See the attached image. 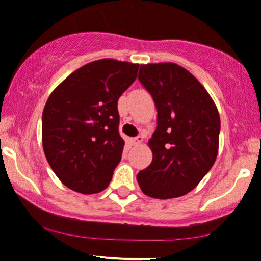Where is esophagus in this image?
I'll list each match as a JSON object with an SVG mask.
<instances>
[{
	"label": "esophagus",
	"mask_w": 261,
	"mask_h": 261,
	"mask_svg": "<svg viewBox=\"0 0 261 261\" xmlns=\"http://www.w3.org/2000/svg\"><path fill=\"white\" fill-rule=\"evenodd\" d=\"M130 142H131V145H134V146H136V145L141 144V142H142V136H138V138L130 139Z\"/></svg>",
	"instance_id": "34e87169"
}]
</instances>
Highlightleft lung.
Segmentation results:
<instances>
[{"mask_svg": "<svg viewBox=\"0 0 261 261\" xmlns=\"http://www.w3.org/2000/svg\"><path fill=\"white\" fill-rule=\"evenodd\" d=\"M139 81L158 109L152 161L138 174L147 196L172 199L196 188L218 156L220 116L201 84L171 62L141 65Z\"/></svg>", "mask_w": 261, "mask_h": 261, "instance_id": "8db88e82", "label": "left lung"}]
</instances>
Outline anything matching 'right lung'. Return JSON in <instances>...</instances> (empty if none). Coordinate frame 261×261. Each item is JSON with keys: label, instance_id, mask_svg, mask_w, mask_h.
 <instances>
[{"label": "right lung", "instance_id": "add662e5", "mask_svg": "<svg viewBox=\"0 0 261 261\" xmlns=\"http://www.w3.org/2000/svg\"><path fill=\"white\" fill-rule=\"evenodd\" d=\"M139 65L103 59L71 73L42 112L46 159L64 185L81 194L105 190L122 156L117 101Z\"/></svg>", "mask_w": 261, "mask_h": 261}]
</instances>
